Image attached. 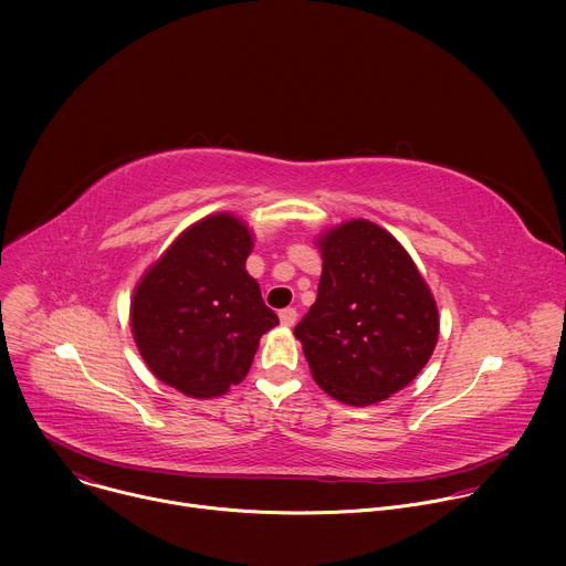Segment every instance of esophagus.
<instances>
[{
    "label": "esophagus",
    "mask_w": 566,
    "mask_h": 566,
    "mask_svg": "<svg viewBox=\"0 0 566 566\" xmlns=\"http://www.w3.org/2000/svg\"><path fill=\"white\" fill-rule=\"evenodd\" d=\"M280 322L284 327H293L295 322H297V311L293 308V306H286V308H282L280 311Z\"/></svg>",
    "instance_id": "esophagus-1"
}]
</instances>
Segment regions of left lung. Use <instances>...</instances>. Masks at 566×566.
Masks as SVG:
<instances>
[{
  "label": "left lung",
  "mask_w": 566,
  "mask_h": 566,
  "mask_svg": "<svg viewBox=\"0 0 566 566\" xmlns=\"http://www.w3.org/2000/svg\"><path fill=\"white\" fill-rule=\"evenodd\" d=\"M317 249V297L293 334L322 389L354 408L374 406L430 360L437 302L398 239L367 219L325 230Z\"/></svg>",
  "instance_id": "1"
}]
</instances>
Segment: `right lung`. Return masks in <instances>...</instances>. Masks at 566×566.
I'll return each instance as SVG.
<instances>
[{
	"label": "right lung",
	"instance_id": "add662e5",
	"mask_svg": "<svg viewBox=\"0 0 566 566\" xmlns=\"http://www.w3.org/2000/svg\"><path fill=\"white\" fill-rule=\"evenodd\" d=\"M253 232L230 212L184 230L140 277L132 334L149 371L192 398L244 380L260 338L280 319L247 271Z\"/></svg>",
	"mask_w": 566,
	"mask_h": 566
}]
</instances>
